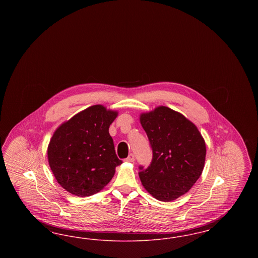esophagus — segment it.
I'll return each mask as SVG.
<instances>
[{"instance_id": "esophagus-1", "label": "esophagus", "mask_w": 258, "mask_h": 258, "mask_svg": "<svg viewBox=\"0 0 258 258\" xmlns=\"http://www.w3.org/2000/svg\"><path fill=\"white\" fill-rule=\"evenodd\" d=\"M125 161H127V162H134L135 161V156L133 155V154H130L128 155V157L125 159Z\"/></svg>"}]
</instances>
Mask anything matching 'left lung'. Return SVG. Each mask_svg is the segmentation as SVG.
<instances>
[{"mask_svg":"<svg viewBox=\"0 0 258 258\" xmlns=\"http://www.w3.org/2000/svg\"><path fill=\"white\" fill-rule=\"evenodd\" d=\"M147 134L153 160L146 169L139 166V178L156 199L169 202L182 197L196 184L204 168L205 141L197 125L166 106L140 115Z\"/></svg>","mask_w":258,"mask_h":258,"instance_id":"8db88e82","label":"left lung"}]
</instances>
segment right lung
Segmentation results:
<instances>
[{
	"label": "right lung",
	"instance_id": "1",
	"mask_svg": "<svg viewBox=\"0 0 258 258\" xmlns=\"http://www.w3.org/2000/svg\"><path fill=\"white\" fill-rule=\"evenodd\" d=\"M117 116V111L93 105L61 123L53 134L47 149L50 168L70 194L85 197L100 191L122 163L109 135Z\"/></svg>",
	"mask_w": 258,
	"mask_h": 258
}]
</instances>
